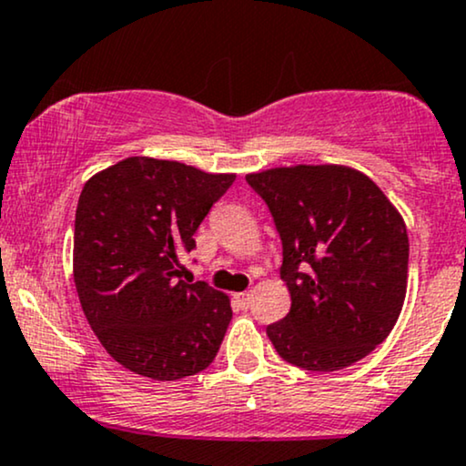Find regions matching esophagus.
<instances>
[{"label": "esophagus", "instance_id": "esophagus-1", "mask_svg": "<svg viewBox=\"0 0 466 466\" xmlns=\"http://www.w3.org/2000/svg\"><path fill=\"white\" fill-rule=\"evenodd\" d=\"M234 302H237L240 309H248L249 304H251V293H249V291L237 293V296H234Z\"/></svg>", "mask_w": 466, "mask_h": 466}]
</instances>
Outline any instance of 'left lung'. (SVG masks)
<instances>
[{
	"label": "left lung",
	"instance_id": "obj_1",
	"mask_svg": "<svg viewBox=\"0 0 466 466\" xmlns=\"http://www.w3.org/2000/svg\"><path fill=\"white\" fill-rule=\"evenodd\" d=\"M282 240L291 311L267 326L282 360L333 372L363 360L397 324L410 240L397 208L360 170L293 166L248 175Z\"/></svg>",
	"mask_w": 466,
	"mask_h": 466
}]
</instances>
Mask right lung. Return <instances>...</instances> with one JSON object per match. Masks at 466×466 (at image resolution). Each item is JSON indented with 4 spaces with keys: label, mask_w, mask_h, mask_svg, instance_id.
Masks as SVG:
<instances>
[{
    "label": "right lung",
    "mask_w": 466,
    "mask_h": 466,
    "mask_svg": "<svg viewBox=\"0 0 466 466\" xmlns=\"http://www.w3.org/2000/svg\"><path fill=\"white\" fill-rule=\"evenodd\" d=\"M234 175L127 157L94 175L74 223V282L89 326L117 363L155 381L206 370L232 319L226 293L181 280L179 256Z\"/></svg>",
    "instance_id": "1"
}]
</instances>
